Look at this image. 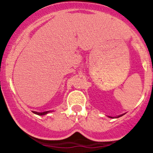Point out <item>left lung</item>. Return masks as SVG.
<instances>
[{
	"mask_svg": "<svg viewBox=\"0 0 153 153\" xmlns=\"http://www.w3.org/2000/svg\"><path fill=\"white\" fill-rule=\"evenodd\" d=\"M122 115H123V114H122ZM122 115H120V116H118V117H121ZM108 117H109V116H108ZM111 117V118H112V117Z\"/></svg>",
	"mask_w": 153,
	"mask_h": 153,
	"instance_id": "obj_1",
	"label": "left lung"
}]
</instances>
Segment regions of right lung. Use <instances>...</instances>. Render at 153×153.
<instances>
[{
  "instance_id": "add662e5",
  "label": "right lung",
  "mask_w": 153,
  "mask_h": 153,
  "mask_svg": "<svg viewBox=\"0 0 153 153\" xmlns=\"http://www.w3.org/2000/svg\"><path fill=\"white\" fill-rule=\"evenodd\" d=\"M51 111H44V112H37V111H33L34 114H38V115H45V114H48V113H49Z\"/></svg>"
}]
</instances>
